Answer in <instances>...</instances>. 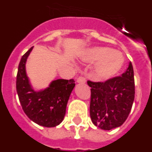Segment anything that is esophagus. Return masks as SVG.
Listing matches in <instances>:
<instances>
[{"mask_svg": "<svg viewBox=\"0 0 152 152\" xmlns=\"http://www.w3.org/2000/svg\"><path fill=\"white\" fill-rule=\"evenodd\" d=\"M77 83H83V84H84V83L86 82V79L84 78V77H77Z\"/></svg>", "mask_w": 152, "mask_h": 152, "instance_id": "1", "label": "esophagus"}]
</instances>
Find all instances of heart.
<instances>
[{
    "label": "heart",
    "instance_id": "obj_1",
    "mask_svg": "<svg viewBox=\"0 0 152 152\" xmlns=\"http://www.w3.org/2000/svg\"><path fill=\"white\" fill-rule=\"evenodd\" d=\"M83 59L95 63L94 72L100 80H108L115 77L123 68L125 58L121 52L107 47H94L85 52Z\"/></svg>",
    "mask_w": 152,
    "mask_h": 152
}]
</instances>
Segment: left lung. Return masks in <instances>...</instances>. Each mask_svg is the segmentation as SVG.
Wrapping results in <instances>:
<instances>
[{"label": "left lung", "instance_id": "1", "mask_svg": "<svg viewBox=\"0 0 152 152\" xmlns=\"http://www.w3.org/2000/svg\"><path fill=\"white\" fill-rule=\"evenodd\" d=\"M91 87L90 115L98 128L111 130L122 126L131 111L135 98V83L132 64L129 62L122 77L105 82L88 81Z\"/></svg>", "mask_w": 152, "mask_h": 152}]
</instances>
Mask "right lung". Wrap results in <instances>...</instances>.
<instances>
[{
	"mask_svg": "<svg viewBox=\"0 0 152 152\" xmlns=\"http://www.w3.org/2000/svg\"><path fill=\"white\" fill-rule=\"evenodd\" d=\"M33 49L31 47L23 56L19 64L17 76L19 100L24 113L32 121L44 127H55L64 119L75 80L57 79L46 88L34 89L26 70V61Z\"/></svg>",
	"mask_w": 152,
	"mask_h": 152,
	"instance_id": "add662e5",
	"label": "right lung"
}]
</instances>
